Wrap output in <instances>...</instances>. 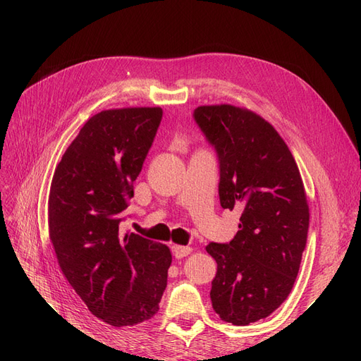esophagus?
I'll return each mask as SVG.
<instances>
[{
  "label": "esophagus",
  "mask_w": 361,
  "mask_h": 361,
  "mask_svg": "<svg viewBox=\"0 0 361 361\" xmlns=\"http://www.w3.org/2000/svg\"><path fill=\"white\" fill-rule=\"evenodd\" d=\"M171 250H173L174 257H178V259H182V257L192 253V248L191 247H185V245H173Z\"/></svg>",
  "instance_id": "34e87169"
}]
</instances>
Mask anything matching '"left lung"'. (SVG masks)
Returning a JSON list of instances; mask_svg holds the SVG:
<instances>
[{
  "label": "left lung",
  "mask_w": 361,
  "mask_h": 361,
  "mask_svg": "<svg viewBox=\"0 0 361 361\" xmlns=\"http://www.w3.org/2000/svg\"><path fill=\"white\" fill-rule=\"evenodd\" d=\"M218 158L223 209H243L231 243H211L216 260L211 301L220 318L248 325L288 298L309 232V204L289 147L267 120L233 105L195 108Z\"/></svg>",
  "instance_id": "obj_1"
}]
</instances>
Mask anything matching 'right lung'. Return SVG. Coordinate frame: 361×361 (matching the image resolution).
Returning a JSON list of instances; mask_svg holds the SVG:
<instances>
[{"label":"right lung","instance_id":"1","mask_svg":"<svg viewBox=\"0 0 361 361\" xmlns=\"http://www.w3.org/2000/svg\"><path fill=\"white\" fill-rule=\"evenodd\" d=\"M161 118L158 106L94 114L51 183L49 238L60 268L89 310L113 326L154 318L167 286L169 247L118 232Z\"/></svg>","mask_w":361,"mask_h":361}]
</instances>
